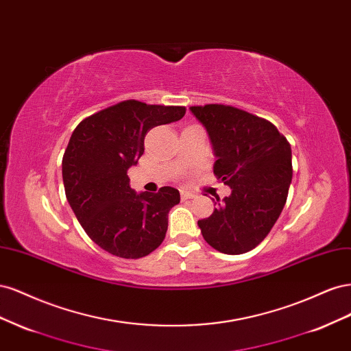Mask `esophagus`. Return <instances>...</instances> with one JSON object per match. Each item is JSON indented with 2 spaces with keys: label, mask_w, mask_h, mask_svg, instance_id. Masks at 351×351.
Wrapping results in <instances>:
<instances>
[{
  "label": "esophagus",
  "mask_w": 351,
  "mask_h": 351,
  "mask_svg": "<svg viewBox=\"0 0 351 351\" xmlns=\"http://www.w3.org/2000/svg\"><path fill=\"white\" fill-rule=\"evenodd\" d=\"M180 195H182V199H183V200L193 199V197H195V195H193L192 192H187V190H182V192H180Z\"/></svg>",
  "instance_id": "esophagus-1"
}]
</instances>
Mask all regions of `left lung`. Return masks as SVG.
Masks as SVG:
<instances>
[{
  "mask_svg": "<svg viewBox=\"0 0 351 351\" xmlns=\"http://www.w3.org/2000/svg\"><path fill=\"white\" fill-rule=\"evenodd\" d=\"M190 111L209 134L217 156L214 174L231 189L197 226L215 250L246 253L268 236L285 205L293 177L290 143L268 120L231 105L208 104Z\"/></svg>",
  "mask_w": 351,
  "mask_h": 351,
  "instance_id": "obj_1",
  "label": "left lung"
}]
</instances>
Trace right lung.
<instances>
[{
  "label": "right lung",
  "mask_w": 351,
  "mask_h": 351,
  "mask_svg": "<svg viewBox=\"0 0 351 351\" xmlns=\"http://www.w3.org/2000/svg\"><path fill=\"white\" fill-rule=\"evenodd\" d=\"M184 114V107L129 99L86 117L70 137L62 156L66 197L90 240L114 256H147L165 239L178 190L136 193L127 169L143 155L147 132Z\"/></svg>",
  "instance_id": "right-lung-1"
}]
</instances>
